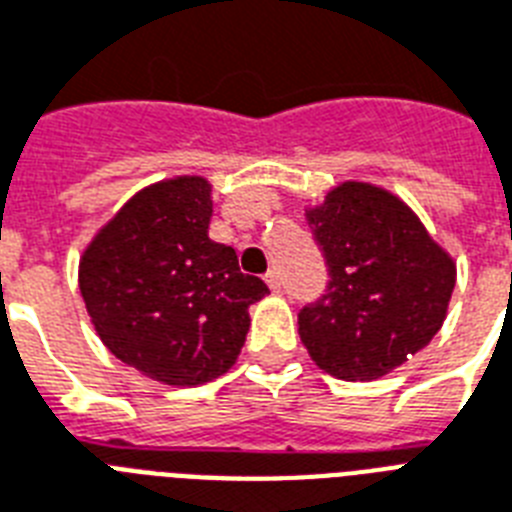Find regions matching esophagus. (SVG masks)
<instances>
[{
  "instance_id": "obj_1",
  "label": "esophagus",
  "mask_w": 512,
  "mask_h": 512,
  "mask_svg": "<svg viewBox=\"0 0 512 512\" xmlns=\"http://www.w3.org/2000/svg\"><path fill=\"white\" fill-rule=\"evenodd\" d=\"M264 280H267V285H269V290H272V293H280L282 282H280V275H277L275 269H272V272H267V277H264Z\"/></svg>"
}]
</instances>
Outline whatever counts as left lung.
<instances>
[{"instance_id":"1","label":"left lung","mask_w":512,"mask_h":512,"mask_svg":"<svg viewBox=\"0 0 512 512\" xmlns=\"http://www.w3.org/2000/svg\"><path fill=\"white\" fill-rule=\"evenodd\" d=\"M306 222L327 264V288L298 312L317 367L341 380H375L418 354L447 317L455 261L404 200L343 182Z\"/></svg>"}]
</instances>
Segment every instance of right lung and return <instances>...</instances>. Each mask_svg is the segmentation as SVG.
Returning <instances> with one entry per match:
<instances>
[{
	"mask_svg": "<svg viewBox=\"0 0 512 512\" xmlns=\"http://www.w3.org/2000/svg\"><path fill=\"white\" fill-rule=\"evenodd\" d=\"M211 185L174 177L140 190L94 235L79 288L100 341L124 365L166 386H200L235 365L267 296L235 248L214 243Z\"/></svg>",
	"mask_w": 512,
	"mask_h": 512,
	"instance_id": "1",
	"label": "right lung"
}]
</instances>
